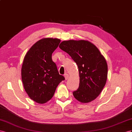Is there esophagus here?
<instances>
[{
	"label": "esophagus",
	"mask_w": 132,
	"mask_h": 132,
	"mask_svg": "<svg viewBox=\"0 0 132 132\" xmlns=\"http://www.w3.org/2000/svg\"><path fill=\"white\" fill-rule=\"evenodd\" d=\"M64 77H65V80H67V79L69 78V75L67 73H65V75H64Z\"/></svg>",
	"instance_id": "1"
}]
</instances>
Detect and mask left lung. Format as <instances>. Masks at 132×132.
<instances>
[{
  "label": "left lung",
  "instance_id": "obj_1",
  "mask_svg": "<svg viewBox=\"0 0 132 132\" xmlns=\"http://www.w3.org/2000/svg\"><path fill=\"white\" fill-rule=\"evenodd\" d=\"M59 47L67 52L78 66L80 84L73 92L81 103L90 102L100 95L106 84V60L93 44L84 40L63 41Z\"/></svg>",
  "mask_w": 132,
  "mask_h": 132
}]
</instances>
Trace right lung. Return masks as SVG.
I'll list each match as a JSON object with an SVG mask.
<instances>
[{"label": "right lung", "instance_id": "right-lung-1", "mask_svg": "<svg viewBox=\"0 0 132 132\" xmlns=\"http://www.w3.org/2000/svg\"><path fill=\"white\" fill-rule=\"evenodd\" d=\"M60 41L56 38L41 39L32 45L24 57L21 67L22 84L29 97L38 103L50 100L59 84L65 80L52 60V54Z\"/></svg>", "mask_w": 132, "mask_h": 132}]
</instances>
